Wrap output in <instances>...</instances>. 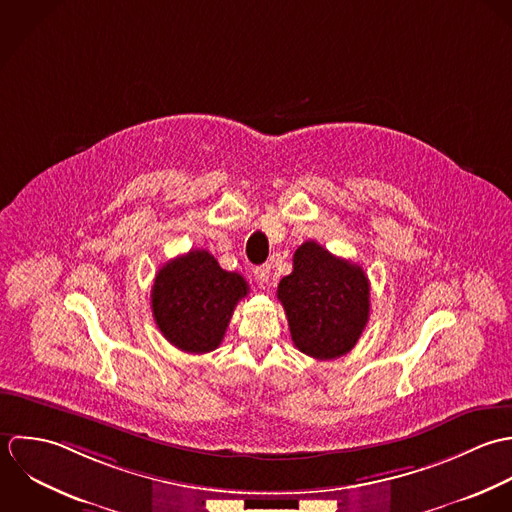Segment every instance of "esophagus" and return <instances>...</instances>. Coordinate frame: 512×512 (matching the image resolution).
<instances>
[{"mask_svg":"<svg viewBox=\"0 0 512 512\" xmlns=\"http://www.w3.org/2000/svg\"><path fill=\"white\" fill-rule=\"evenodd\" d=\"M255 273V279L259 281V285H267L269 283V277H271V267L269 265H259L253 269Z\"/></svg>","mask_w":512,"mask_h":512,"instance_id":"esophagus-1","label":"esophagus"}]
</instances>
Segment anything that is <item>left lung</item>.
<instances>
[{
  "label": "left lung",
  "mask_w": 512,
  "mask_h": 512,
  "mask_svg": "<svg viewBox=\"0 0 512 512\" xmlns=\"http://www.w3.org/2000/svg\"><path fill=\"white\" fill-rule=\"evenodd\" d=\"M277 299L285 308L295 346L316 360L348 354L370 318V283L364 269L305 241L283 277Z\"/></svg>",
  "instance_id": "obj_1"
}]
</instances>
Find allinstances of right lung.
Here are the masks:
<instances>
[{
    "mask_svg": "<svg viewBox=\"0 0 512 512\" xmlns=\"http://www.w3.org/2000/svg\"><path fill=\"white\" fill-rule=\"evenodd\" d=\"M249 285L205 249L168 261L152 285V314L164 338L190 354L215 350Z\"/></svg>",
    "mask_w": 512,
    "mask_h": 512,
    "instance_id": "right-lung-1",
    "label": "right lung"
}]
</instances>
